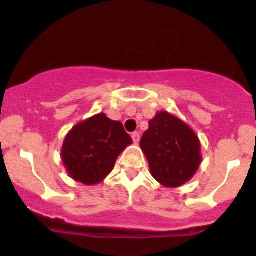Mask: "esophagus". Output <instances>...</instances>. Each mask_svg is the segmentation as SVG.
Listing matches in <instances>:
<instances>
[{
  "mask_svg": "<svg viewBox=\"0 0 256 256\" xmlns=\"http://www.w3.org/2000/svg\"><path fill=\"white\" fill-rule=\"evenodd\" d=\"M132 140H134V143H136V144H137V143L138 142H140V134H138V132H134V134H132Z\"/></svg>",
  "mask_w": 256,
  "mask_h": 256,
  "instance_id": "obj_1",
  "label": "esophagus"
}]
</instances>
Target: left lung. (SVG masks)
Returning <instances> with one entry per match:
<instances>
[{
  "instance_id": "obj_1",
  "label": "left lung",
  "mask_w": 256,
  "mask_h": 256,
  "mask_svg": "<svg viewBox=\"0 0 256 256\" xmlns=\"http://www.w3.org/2000/svg\"><path fill=\"white\" fill-rule=\"evenodd\" d=\"M152 176L165 188H179L189 182L202 162L201 142L186 122L167 110L149 120L140 140Z\"/></svg>"
}]
</instances>
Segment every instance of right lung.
Wrapping results in <instances>:
<instances>
[{"label": "right lung", "instance_id": "1", "mask_svg": "<svg viewBox=\"0 0 256 256\" xmlns=\"http://www.w3.org/2000/svg\"><path fill=\"white\" fill-rule=\"evenodd\" d=\"M132 144L120 122L98 113L74 125L64 137L61 160L67 174L84 185L104 182L116 158Z\"/></svg>", "mask_w": 256, "mask_h": 256}]
</instances>
